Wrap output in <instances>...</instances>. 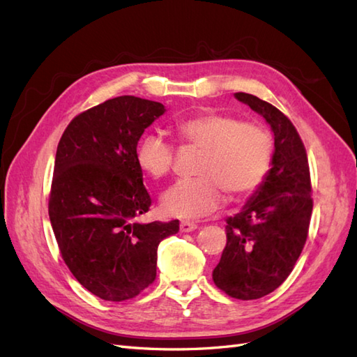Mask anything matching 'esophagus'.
<instances>
[{"instance_id":"1","label":"esophagus","mask_w":357,"mask_h":357,"mask_svg":"<svg viewBox=\"0 0 357 357\" xmlns=\"http://www.w3.org/2000/svg\"><path fill=\"white\" fill-rule=\"evenodd\" d=\"M197 228H198V225L193 223V222H189V220H183L180 223V231L181 232H190V231L197 229Z\"/></svg>"}]
</instances>
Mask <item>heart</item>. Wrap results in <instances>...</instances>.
I'll return each instance as SVG.
<instances>
[{
	"mask_svg": "<svg viewBox=\"0 0 357 357\" xmlns=\"http://www.w3.org/2000/svg\"><path fill=\"white\" fill-rule=\"evenodd\" d=\"M183 146L201 150L198 178L176 183L162 197V210L180 219H198L218 210L225 193L243 198L264 185L273 164V138L256 122L225 113H202L177 125ZM138 168L152 178L167 177L176 146L160 132H149L135 149Z\"/></svg>",
	"mask_w": 357,
	"mask_h": 357,
	"instance_id": "b5f03b06",
	"label": "heart"
}]
</instances>
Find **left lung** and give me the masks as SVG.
I'll list each match as a JSON object with an SVG mask.
<instances>
[{
	"mask_svg": "<svg viewBox=\"0 0 357 357\" xmlns=\"http://www.w3.org/2000/svg\"><path fill=\"white\" fill-rule=\"evenodd\" d=\"M235 96L266 119L275 147L264 185L226 219V245L213 271L226 295L250 301L271 294L294 269L308 236L312 190L307 150L290 119L255 95Z\"/></svg>",
	"mask_w": 357,
	"mask_h": 357,
	"instance_id": "obj_1",
	"label": "left lung"
}]
</instances>
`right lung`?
I'll use <instances>...</instances> for the list:
<instances>
[{"instance_id": "right-lung-1", "label": "right lung", "mask_w": 357, "mask_h": 357, "mask_svg": "<svg viewBox=\"0 0 357 357\" xmlns=\"http://www.w3.org/2000/svg\"><path fill=\"white\" fill-rule=\"evenodd\" d=\"M165 107L117 96L75 116L56 149L49 218L63 262L104 301L132 299L156 278L158 245L178 220L134 222L152 205L135 149Z\"/></svg>"}]
</instances>
